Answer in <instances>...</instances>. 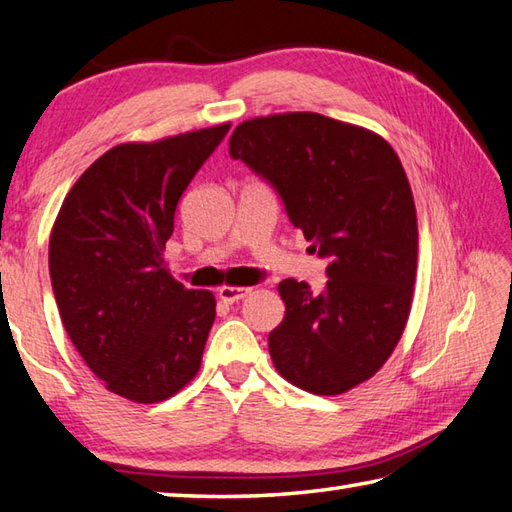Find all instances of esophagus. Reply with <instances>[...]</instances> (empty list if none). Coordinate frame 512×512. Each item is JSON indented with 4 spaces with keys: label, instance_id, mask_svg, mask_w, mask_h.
<instances>
[{
    "label": "esophagus",
    "instance_id": "esophagus-1",
    "mask_svg": "<svg viewBox=\"0 0 512 512\" xmlns=\"http://www.w3.org/2000/svg\"><path fill=\"white\" fill-rule=\"evenodd\" d=\"M247 294H252V289L249 287H236V285H225V287H220L218 289V298L223 303H227V305H234V303H238L240 298H245Z\"/></svg>",
    "mask_w": 512,
    "mask_h": 512
}]
</instances>
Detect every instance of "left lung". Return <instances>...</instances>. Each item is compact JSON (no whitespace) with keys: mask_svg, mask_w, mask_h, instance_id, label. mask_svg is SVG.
<instances>
[{"mask_svg":"<svg viewBox=\"0 0 512 512\" xmlns=\"http://www.w3.org/2000/svg\"><path fill=\"white\" fill-rule=\"evenodd\" d=\"M229 156L278 191L292 225L330 260L318 294L278 283V374L325 397L368 381L401 339L417 276V209L399 156L368 129L307 111L238 124Z\"/></svg>","mask_w":512,"mask_h":512,"instance_id":"1","label":"left lung"}]
</instances>
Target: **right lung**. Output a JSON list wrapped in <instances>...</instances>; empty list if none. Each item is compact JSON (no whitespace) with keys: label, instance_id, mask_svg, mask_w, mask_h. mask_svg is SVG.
<instances>
[{"label":"right lung","instance_id":"add662e5","mask_svg":"<svg viewBox=\"0 0 512 512\" xmlns=\"http://www.w3.org/2000/svg\"><path fill=\"white\" fill-rule=\"evenodd\" d=\"M231 124L118 144L66 194L48 272L75 350L106 390L136 403L173 397L200 370L216 318L207 289L165 267L178 200Z\"/></svg>","mask_w":512,"mask_h":512}]
</instances>
